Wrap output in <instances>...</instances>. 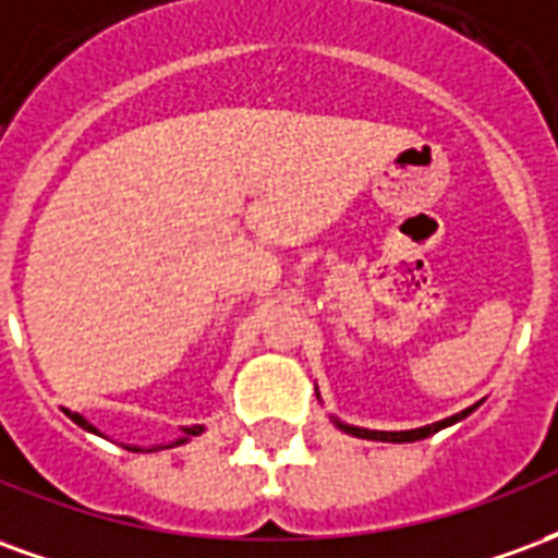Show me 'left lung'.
<instances>
[{
  "mask_svg": "<svg viewBox=\"0 0 558 558\" xmlns=\"http://www.w3.org/2000/svg\"><path fill=\"white\" fill-rule=\"evenodd\" d=\"M475 410V407H472ZM472 410H463L460 415H451V418L436 421V424H427V427H418V430H400V433H386V430H364V427H352V424H338L340 430L350 433V436H359V439H376V442H418L424 436H433V433H439L448 424H454V421L466 418Z\"/></svg>",
  "mask_w": 558,
  "mask_h": 558,
  "instance_id": "left-lung-1",
  "label": "left lung"
}]
</instances>
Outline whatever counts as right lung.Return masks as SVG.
<instances>
[{
	"mask_svg": "<svg viewBox=\"0 0 558 558\" xmlns=\"http://www.w3.org/2000/svg\"><path fill=\"white\" fill-rule=\"evenodd\" d=\"M68 415H71V421H77L80 427H83V430H92V433H98L95 430V427H92L89 421L83 418V415H77V412H68ZM184 433H187V436H196V433H203V427H184ZM179 442H184V439H179ZM175 442V445H179Z\"/></svg>",
	"mask_w": 558,
	"mask_h": 558,
	"instance_id": "add662e5",
	"label": "right lung"
}]
</instances>
